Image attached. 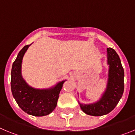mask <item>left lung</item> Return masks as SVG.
Here are the masks:
<instances>
[{
    "label": "left lung",
    "instance_id": "1",
    "mask_svg": "<svg viewBox=\"0 0 135 135\" xmlns=\"http://www.w3.org/2000/svg\"><path fill=\"white\" fill-rule=\"evenodd\" d=\"M108 64L109 65L107 89L101 99L93 104L79 103L81 109L90 115L100 116L109 114L115 108L123 95L124 72L120 57L115 50L107 49Z\"/></svg>",
    "mask_w": 135,
    "mask_h": 135
}]
</instances>
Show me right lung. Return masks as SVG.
Here are the masks:
<instances>
[{
    "label": "right lung",
    "mask_w": 135,
    "mask_h": 135,
    "mask_svg": "<svg viewBox=\"0 0 135 135\" xmlns=\"http://www.w3.org/2000/svg\"><path fill=\"white\" fill-rule=\"evenodd\" d=\"M31 45L23 47L17 55L11 70V86L13 96L23 111L34 116L51 114L56 108L59 93L65 80L49 89H36L28 86L21 76V64L25 53Z\"/></svg>",
    "instance_id": "obj_1"
}]
</instances>
